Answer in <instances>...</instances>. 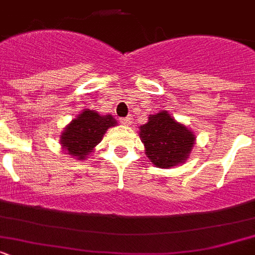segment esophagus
Wrapping results in <instances>:
<instances>
[{
  "mask_svg": "<svg viewBox=\"0 0 255 255\" xmlns=\"http://www.w3.org/2000/svg\"><path fill=\"white\" fill-rule=\"evenodd\" d=\"M132 118H129V117H126V118H122L121 119V123L122 125H125V126H130L132 125Z\"/></svg>",
  "mask_w": 255,
  "mask_h": 255,
  "instance_id": "obj_1",
  "label": "esophagus"
}]
</instances>
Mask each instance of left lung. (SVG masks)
I'll use <instances>...</instances> for the list:
<instances>
[{"instance_id":"8db88e82","label":"left lung","mask_w":255,"mask_h":255,"mask_svg":"<svg viewBox=\"0 0 255 255\" xmlns=\"http://www.w3.org/2000/svg\"><path fill=\"white\" fill-rule=\"evenodd\" d=\"M140 138L147 158L159 168H172L183 163L195 141L191 130L170 118L168 112L150 115L149 122L140 127Z\"/></svg>"}]
</instances>
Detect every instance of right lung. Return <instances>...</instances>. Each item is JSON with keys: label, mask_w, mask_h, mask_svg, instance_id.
<instances>
[{"label": "right lung", "mask_w": 255, "mask_h": 255, "mask_svg": "<svg viewBox=\"0 0 255 255\" xmlns=\"http://www.w3.org/2000/svg\"><path fill=\"white\" fill-rule=\"evenodd\" d=\"M114 126H117V121L112 115L85 110L65 128L61 134V145L68 154L83 160L100 143L108 128Z\"/></svg>", "instance_id": "1"}]
</instances>
